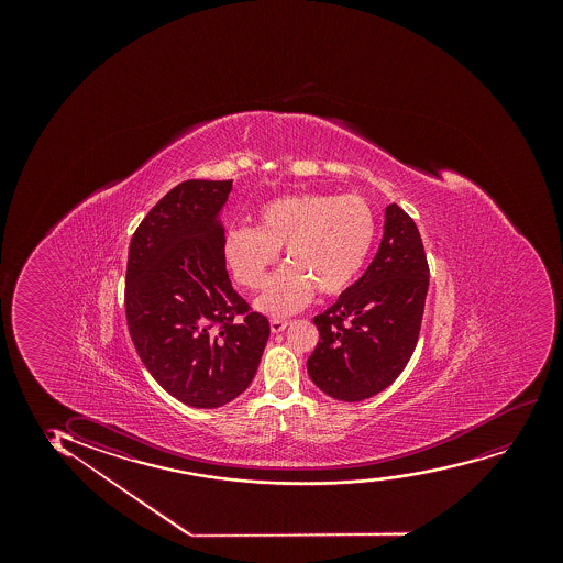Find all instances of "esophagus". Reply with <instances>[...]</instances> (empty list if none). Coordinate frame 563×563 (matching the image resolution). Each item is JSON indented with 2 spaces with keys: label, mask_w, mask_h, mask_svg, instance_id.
<instances>
[{
  "label": "esophagus",
  "mask_w": 563,
  "mask_h": 563,
  "mask_svg": "<svg viewBox=\"0 0 563 563\" xmlns=\"http://www.w3.org/2000/svg\"><path fill=\"white\" fill-rule=\"evenodd\" d=\"M287 324H289V321H284V319H272L271 330L274 334H278L282 330L287 329Z\"/></svg>",
  "instance_id": "1"
}]
</instances>
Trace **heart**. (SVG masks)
Instances as JSON below:
<instances>
[{"mask_svg":"<svg viewBox=\"0 0 563 563\" xmlns=\"http://www.w3.org/2000/svg\"><path fill=\"white\" fill-rule=\"evenodd\" d=\"M258 225H236L223 236V258L247 289L265 285L268 268L285 247V261L255 300L266 316L295 313L313 292L336 297L350 289L368 261L377 220L356 195H282L258 208Z\"/></svg>","mask_w":563,"mask_h":563,"instance_id":"1","label":"heart"}]
</instances>
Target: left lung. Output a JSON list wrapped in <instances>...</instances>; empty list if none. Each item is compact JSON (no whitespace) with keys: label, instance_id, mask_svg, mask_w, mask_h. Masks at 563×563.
<instances>
[{"label":"left lung","instance_id":"obj_1","mask_svg":"<svg viewBox=\"0 0 563 563\" xmlns=\"http://www.w3.org/2000/svg\"><path fill=\"white\" fill-rule=\"evenodd\" d=\"M428 276L419 229L398 205H388L374 261L336 305L313 317L319 342L306 366L319 390L361 401L395 382L417 345Z\"/></svg>","mask_w":563,"mask_h":563}]
</instances>
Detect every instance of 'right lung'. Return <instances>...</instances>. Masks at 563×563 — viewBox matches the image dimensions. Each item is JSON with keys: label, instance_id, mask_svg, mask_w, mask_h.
Listing matches in <instances>:
<instances>
[{"label": "right lung", "instance_id": "right-lung-1", "mask_svg": "<svg viewBox=\"0 0 563 563\" xmlns=\"http://www.w3.org/2000/svg\"><path fill=\"white\" fill-rule=\"evenodd\" d=\"M231 189L233 180L181 181L150 210L128 255L125 313L136 353L191 408L239 398L271 336L268 319L246 313L227 276L221 213Z\"/></svg>", "mask_w": 563, "mask_h": 563}]
</instances>
